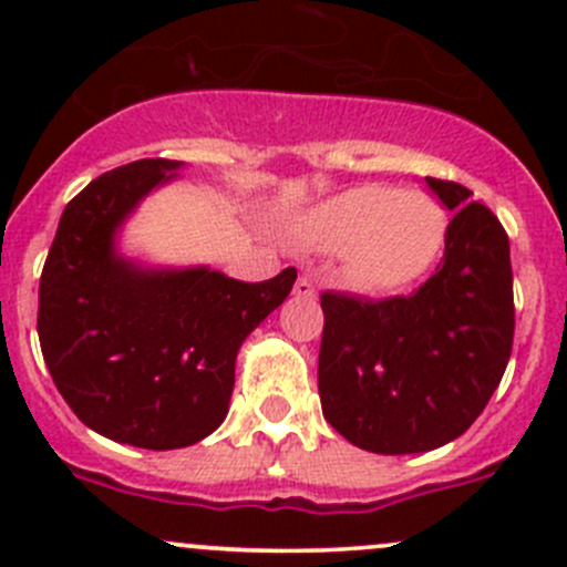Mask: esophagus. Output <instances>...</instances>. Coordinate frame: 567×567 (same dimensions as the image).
<instances>
[{"instance_id": "esophagus-1", "label": "esophagus", "mask_w": 567, "mask_h": 567, "mask_svg": "<svg viewBox=\"0 0 567 567\" xmlns=\"http://www.w3.org/2000/svg\"><path fill=\"white\" fill-rule=\"evenodd\" d=\"M293 293L301 296V299H312V296H316V285H312L307 277H299L293 285Z\"/></svg>"}]
</instances>
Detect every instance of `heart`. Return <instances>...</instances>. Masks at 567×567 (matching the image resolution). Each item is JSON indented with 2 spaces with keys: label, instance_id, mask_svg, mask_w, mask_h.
Segmentation results:
<instances>
[{
  "label": "heart",
  "instance_id": "obj_1",
  "mask_svg": "<svg viewBox=\"0 0 567 567\" xmlns=\"http://www.w3.org/2000/svg\"><path fill=\"white\" fill-rule=\"evenodd\" d=\"M450 216L427 192L364 183L323 199L299 221L318 251H342V277L362 293H394L425 277L447 244Z\"/></svg>",
  "mask_w": 567,
  "mask_h": 567
}]
</instances>
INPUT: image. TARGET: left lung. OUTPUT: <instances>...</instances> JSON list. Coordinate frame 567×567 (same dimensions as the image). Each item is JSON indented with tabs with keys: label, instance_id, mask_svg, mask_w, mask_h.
<instances>
[{
	"label": "left lung",
	"instance_id": "left-lung-1",
	"mask_svg": "<svg viewBox=\"0 0 567 567\" xmlns=\"http://www.w3.org/2000/svg\"><path fill=\"white\" fill-rule=\"evenodd\" d=\"M450 219L436 274L411 296H320L323 416L368 453H427L483 414L513 351L505 227L461 183L425 177Z\"/></svg>",
	"mask_w": 567,
	"mask_h": 567
}]
</instances>
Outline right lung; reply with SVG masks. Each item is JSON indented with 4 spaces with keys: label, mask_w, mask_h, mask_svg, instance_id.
Returning a JSON list of instances; mask_svg holds the SVG:
<instances>
[{
    "label": "right lung",
    "mask_w": 567,
    "mask_h": 567,
    "mask_svg": "<svg viewBox=\"0 0 567 567\" xmlns=\"http://www.w3.org/2000/svg\"><path fill=\"white\" fill-rule=\"evenodd\" d=\"M181 167L142 158L95 177L62 210L40 274L38 337L56 390L84 425L142 450L188 447L225 422L238 348L296 282V268L238 282L120 255L123 221Z\"/></svg>",
    "instance_id": "add662e5"
}]
</instances>
